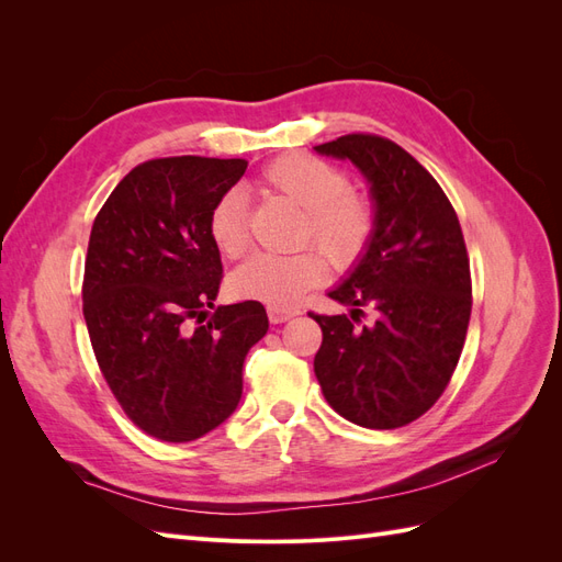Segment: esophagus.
I'll list each match as a JSON object with an SVG mask.
<instances>
[{
    "label": "esophagus",
    "instance_id": "1",
    "mask_svg": "<svg viewBox=\"0 0 562 562\" xmlns=\"http://www.w3.org/2000/svg\"><path fill=\"white\" fill-rule=\"evenodd\" d=\"M297 312L295 310H285V307H267V316L271 323H285L288 318H293Z\"/></svg>",
    "mask_w": 562,
    "mask_h": 562
}]
</instances>
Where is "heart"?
Returning <instances> with one entry per match:
<instances>
[{"instance_id": "obj_1", "label": "heart", "mask_w": 562, "mask_h": 562, "mask_svg": "<svg viewBox=\"0 0 562 562\" xmlns=\"http://www.w3.org/2000/svg\"><path fill=\"white\" fill-rule=\"evenodd\" d=\"M258 182L262 190L281 194L304 211L302 244L314 241L335 267H351L375 236V203L349 190L347 173L326 159L288 151L262 168ZM209 236L223 258L236 260L248 250L250 232L241 194L229 192L215 203L209 215ZM321 250L252 255L229 277V291L269 307H291L328 277V262Z\"/></svg>"}]
</instances>
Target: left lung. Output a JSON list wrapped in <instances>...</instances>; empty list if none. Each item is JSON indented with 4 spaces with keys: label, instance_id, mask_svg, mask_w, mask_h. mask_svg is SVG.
Masks as SVG:
<instances>
[{
    "label": "left lung",
    "instance_id": "obj_1",
    "mask_svg": "<svg viewBox=\"0 0 562 562\" xmlns=\"http://www.w3.org/2000/svg\"><path fill=\"white\" fill-rule=\"evenodd\" d=\"M370 182L378 229L328 297L351 314L310 312L323 330L314 372L335 413L366 429H398L443 394L471 318V271L450 199L415 157L382 135L316 145ZM376 321L360 326L362 307Z\"/></svg>",
    "mask_w": 562,
    "mask_h": 562
}]
</instances>
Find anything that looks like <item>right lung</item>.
<instances>
[{"instance_id":"right-lung-1","label":"right lung","mask_w":562,"mask_h":562,"mask_svg":"<svg viewBox=\"0 0 562 562\" xmlns=\"http://www.w3.org/2000/svg\"><path fill=\"white\" fill-rule=\"evenodd\" d=\"M246 166L149 159L93 220L81 297L95 361L128 419L166 443L206 436L236 411L246 353L269 328L255 300L209 314L223 281L209 215Z\"/></svg>"}]
</instances>
